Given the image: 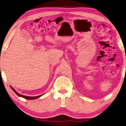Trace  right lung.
<instances>
[{
  "label": "right lung",
  "instance_id": "1",
  "mask_svg": "<svg viewBox=\"0 0 126 126\" xmlns=\"http://www.w3.org/2000/svg\"><path fill=\"white\" fill-rule=\"evenodd\" d=\"M10 87L11 88V89L13 90L14 91V92L16 93V94L19 96V97H22V98H25V99H29V100H32V99H37V98H38L39 97H40L41 96L43 95V94L42 95H39V96H36V97H29V96H26V95H22V94H19L18 93H17L16 91L14 90V88H12L11 86H10Z\"/></svg>",
  "mask_w": 126,
  "mask_h": 126
}]
</instances>
